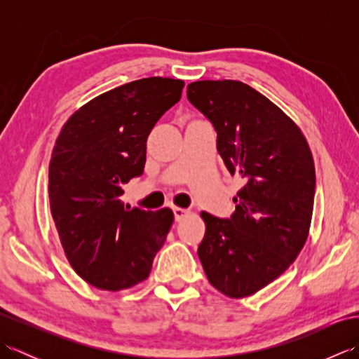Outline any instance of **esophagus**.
Segmentation results:
<instances>
[{
  "label": "esophagus",
  "mask_w": 359,
  "mask_h": 359,
  "mask_svg": "<svg viewBox=\"0 0 359 359\" xmlns=\"http://www.w3.org/2000/svg\"><path fill=\"white\" fill-rule=\"evenodd\" d=\"M172 211H174V216H175V220H182L184 217H187L188 215H189V211L188 210H185V208H179V207H175V208H172Z\"/></svg>",
  "instance_id": "obj_1"
}]
</instances>
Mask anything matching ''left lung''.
Wrapping results in <instances>:
<instances>
[{"label":"left lung","instance_id":"obj_1","mask_svg":"<svg viewBox=\"0 0 359 359\" xmlns=\"http://www.w3.org/2000/svg\"><path fill=\"white\" fill-rule=\"evenodd\" d=\"M188 100L217 131L226 170L245 180L230 219L201 212L197 255L210 284L233 299L255 294L299 255L310 231L315 162L301 128L256 89L236 80L189 83Z\"/></svg>","mask_w":359,"mask_h":359}]
</instances>
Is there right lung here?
I'll list each match as a JSON object with an SVG mask.
<instances>
[{
  "mask_svg": "<svg viewBox=\"0 0 359 359\" xmlns=\"http://www.w3.org/2000/svg\"><path fill=\"white\" fill-rule=\"evenodd\" d=\"M185 83L149 77L121 85L67 118L49 163V202L71 266L108 292L149 276L174 212L125 208L121 185L142 175L147 140L157 120L180 100Z\"/></svg>",
  "mask_w": 359,
  "mask_h": 359,
  "instance_id": "right-lung-1",
  "label": "right lung"
}]
</instances>
